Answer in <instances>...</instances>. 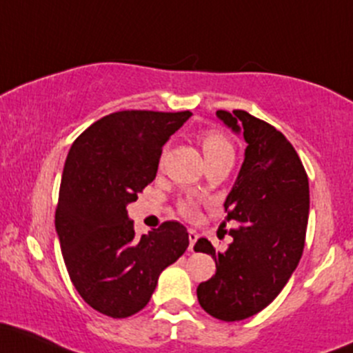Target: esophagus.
<instances>
[{"label": "esophagus", "mask_w": 353, "mask_h": 353, "mask_svg": "<svg viewBox=\"0 0 353 353\" xmlns=\"http://www.w3.org/2000/svg\"><path fill=\"white\" fill-rule=\"evenodd\" d=\"M196 241H197V233L194 230H189V251H194Z\"/></svg>", "instance_id": "1"}]
</instances>
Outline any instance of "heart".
I'll return each mask as SVG.
<instances>
[{
	"label": "heart",
	"instance_id": "obj_1",
	"mask_svg": "<svg viewBox=\"0 0 353 353\" xmlns=\"http://www.w3.org/2000/svg\"><path fill=\"white\" fill-rule=\"evenodd\" d=\"M201 147H203V152H204V157H206V161L216 156H221V154L233 152L226 135L216 129L204 130L203 135H201ZM199 208H201V203L196 196H185L179 201V204H177L179 214H183L184 218L188 219L196 218V216L199 214Z\"/></svg>",
	"mask_w": 353,
	"mask_h": 353
}]
</instances>
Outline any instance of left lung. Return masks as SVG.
<instances>
[{
  "mask_svg": "<svg viewBox=\"0 0 353 353\" xmlns=\"http://www.w3.org/2000/svg\"><path fill=\"white\" fill-rule=\"evenodd\" d=\"M216 115L246 141L245 162L224 203L233 243L224 253L201 238L194 250L211 254L216 274L197 286L211 316L238 321L266 308L295 271L307 234L308 176L295 147L265 120L245 110ZM224 221V223H226Z\"/></svg>",
  "mask_w": 353,
  "mask_h": 353,
  "instance_id": "8db88e82",
  "label": "left lung"
}]
</instances>
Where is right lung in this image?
Instances as JSON below:
<instances>
[{
    "label": "right lung",
    "instance_id": "add662e5",
    "mask_svg": "<svg viewBox=\"0 0 353 353\" xmlns=\"http://www.w3.org/2000/svg\"><path fill=\"white\" fill-rule=\"evenodd\" d=\"M191 115L114 112L70 147L55 212L61 254L79 295L112 319L141 312L162 270L189 246L188 230L177 221L137 238L127 204L156 179L162 145Z\"/></svg>",
    "mask_w": 353,
    "mask_h": 353
}]
</instances>
